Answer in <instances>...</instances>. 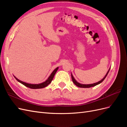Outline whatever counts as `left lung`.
<instances>
[{
  "label": "left lung",
  "instance_id": "8db88e82",
  "mask_svg": "<svg viewBox=\"0 0 127 127\" xmlns=\"http://www.w3.org/2000/svg\"><path fill=\"white\" fill-rule=\"evenodd\" d=\"M109 71H110V69H109V70H108V71H107V72L106 73V75L104 76V77L101 80H100V81H99V82H97V83H95L92 84H87V85H86V84H80V83H78L77 82L76 80L75 79V78H74V77H73V76L72 75V74H71V78H72V80L73 83H74L77 86H78V87H82V88H89V87L95 86H96V85H98V84L101 83L103 81V80H104V79L106 78V76L107 75V74H108V73H109Z\"/></svg>",
  "mask_w": 127,
  "mask_h": 127
}]
</instances>
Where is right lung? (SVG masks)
I'll use <instances>...</instances> for the list:
<instances>
[{"mask_svg": "<svg viewBox=\"0 0 127 127\" xmlns=\"http://www.w3.org/2000/svg\"><path fill=\"white\" fill-rule=\"evenodd\" d=\"M58 69V67L56 68L53 71V72L51 73V74L50 75L49 77V78H48V79L47 80H45V81L43 83H41V84H29V83H26L25 82H23L21 81V80H19L18 79H17V78L15 77L14 76V77L16 78V79L17 80L18 82L21 83V84H22L23 85H24V86H25L26 87H28L29 88H32V89H39V88H44L46 86H47L49 84H50L52 82V80L54 77V76L55 75V74L56 73L57 70Z\"/></svg>", "mask_w": 127, "mask_h": 127, "instance_id": "add662e5", "label": "right lung"}]
</instances>
